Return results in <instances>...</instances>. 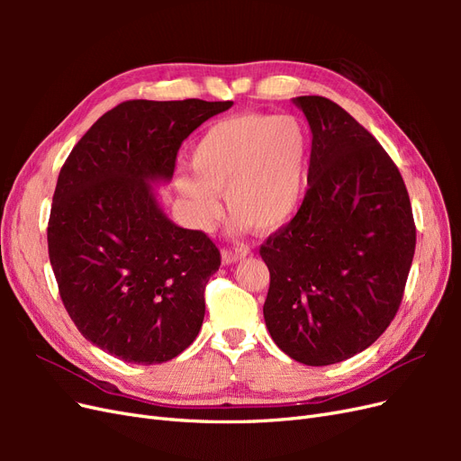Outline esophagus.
Wrapping results in <instances>:
<instances>
[{
    "label": "esophagus",
    "instance_id": "esophagus-1",
    "mask_svg": "<svg viewBox=\"0 0 461 461\" xmlns=\"http://www.w3.org/2000/svg\"><path fill=\"white\" fill-rule=\"evenodd\" d=\"M246 256H248V248H234V249L225 248V249H222V252H221V259H222V263H225V265L240 261V259H244Z\"/></svg>",
    "mask_w": 461,
    "mask_h": 461
}]
</instances>
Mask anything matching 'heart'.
<instances>
[{"label": "heart", "mask_w": 461, "mask_h": 461, "mask_svg": "<svg viewBox=\"0 0 461 461\" xmlns=\"http://www.w3.org/2000/svg\"><path fill=\"white\" fill-rule=\"evenodd\" d=\"M310 132L292 115H240L215 122L192 148L178 192L200 225L219 215L225 192L239 227L269 232L296 212L310 163Z\"/></svg>", "instance_id": "obj_1"}]
</instances>
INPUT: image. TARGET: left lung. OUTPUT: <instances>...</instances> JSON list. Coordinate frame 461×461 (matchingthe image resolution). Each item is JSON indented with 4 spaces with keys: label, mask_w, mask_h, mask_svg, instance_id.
<instances>
[{
    "label": "left lung",
    "mask_w": 461,
    "mask_h": 461,
    "mask_svg": "<svg viewBox=\"0 0 461 461\" xmlns=\"http://www.w3.org/2000/svg\"><path fill=\"white\" fill-rule=\"evenodd\" d=\"M294 104L312 129L308 192L286 227L261 244L271 283V339L305 366L339 364L394 319L415 252L406 185L361 124L321 95Z\"/></svg>",
    "instance_id": "1"
}]
</instances>
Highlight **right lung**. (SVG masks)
<instances>
[{"mask_svg": "<svg viewBox=\"0 0 461 461\" xmlns=\"http://www.w3.org/2000/svg\"><path fill=\"white\" fill-rule=\"evenodd\" d=\"M230 105L122 102L61 167L48 249L63 305L82 337L129 364L169 361L202 329L221 254L165 215L153 185L169 183L180 144Z\"/></svg>", "mask_w": 461, "mask_h": 461, "instance_id": "obj_1", "label": "right lung"}]
</instances>
